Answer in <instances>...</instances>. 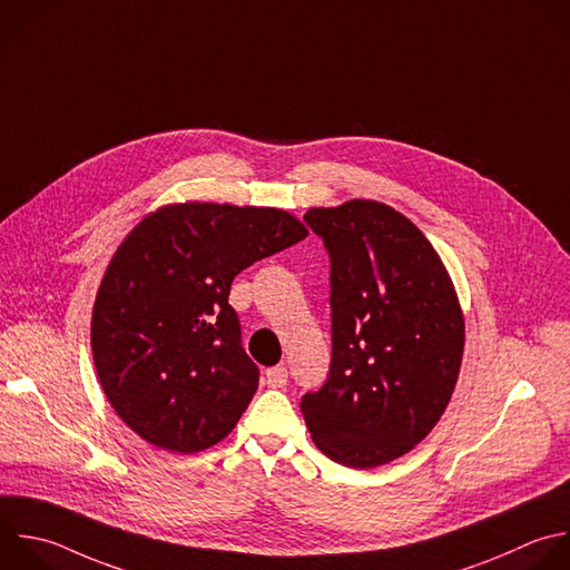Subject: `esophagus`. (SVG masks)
<instances>
[{"mask_svg": "<svg viewBox=\"0 0 570 570\" xmlns=\"http://www.w3.org/2000/svg\"><path fill=\"white\" fill-rule=\"evenodd\" d=\"M265 381L269 387H283L287 383V370L283 365H276V367H269L265 372Z\"/></svg>", "mask_w": 570, "mask_h": 570, "instance_id": "34e87169", "label": "esophagus"}]
</instances>
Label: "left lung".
<instances>
[{"mask_svg":"<svg viewBox=\"0 0 570 570\" xmlns=\"http://www.w3.org/2000/svg\"><path fill=\"white\" fill-rule=\"evenodd\" d=\"M305 223L332 265V363L301 412L332 461L383 465L448 407L465 341L459 298L430 240L383 203L314 207Z\"/></svg>","mask_w":570,"mask_h":570,"instance_id":"1","label":"left lung"}]
</instances>
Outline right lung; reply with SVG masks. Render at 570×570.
Masks as SVG:
<instances>
[{
  "label": "right lung",
  "mask_w": 570,
  "mask_h": 570,
  "mask_svg": "<svg viewBox=\"0 0 570 570\" xmlns=\"http://www.w3.org/2000/svg\"><path fill=\"white\" fill-rule=\"evenodd\" d=\"M307 236L283 209L167 205L114 254L91 316V350L118 416L156 448L223 441L258 387L229 289L245 267Z\"/></svg>",
  "instance_id": "add662e5"
}]
</instances>
